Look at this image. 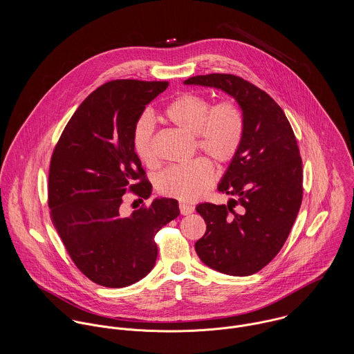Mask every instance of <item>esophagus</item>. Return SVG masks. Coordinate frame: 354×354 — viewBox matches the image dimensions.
I'll use <instances>...</instances> for the list:
<instances>
[{"label": "esophagus", "mask_w": 354, "mask_h": 354, "mask_svg": "<svg viewBox=\"0 0 354 354\" xmlns=\"http://www.w3.org/2000/svg\"><path fill=\"white\" fill-rule=\"evenodd\" d=\"M194 207L192 205H189V204H185V203H181L180 204V212L183 214V215H189V214H192L194 212Z\"/></svg>", "instance_id": "1"}]
</instances>
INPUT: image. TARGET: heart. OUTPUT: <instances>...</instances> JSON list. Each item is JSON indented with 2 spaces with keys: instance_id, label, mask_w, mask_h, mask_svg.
I'll return each mask as SVG.
<instances>
[{
  "instance_id": "obj_1",
  "label": "heart",
  "mask_w": 354,
  "mask_h": 354,
  "mask_svg": "<svg viewBox=\"0 0 354 354\" xmlns=\"http://www.w3.org/2000/svg\"><path fill=\"white\" fill-rule=\"evenodd\" d=\"M166 120L194 136L195 146L215 165L222 166L234 159L240 150L245 120L234 101H223L211 107V102L198 94L177 97L165 109ZM153 122L150 114L139 117L132 132V146L138 158L147 166L155 163L152 146ZM212 184V166L207 159L171 166L158 177V189L181 202H195L205 195Z\"/></svg>"
}]
</instances>
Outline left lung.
Returning <instances> with one entry per match:
<instances>
[{
  "label": "left lung",
  "mask_w": 354,
  "mask_h": 354,
  "mask_svg": "<svg viewBox=\"0 0 354 354\" xmlns=\"http://www.w3.org/2000/svg\"><path fill=\"white\" fill-rule=\"evenodd\" d=\"M184 84L221 90L243 110V145L218 184V191L233 199L227 205L196 207L207 230L195 250L212 270L251 275L281 251L301 205L303 162L296 136L279 104L239 76L201 75Z\"/></svg>",
  "instance_id": "obj_1"
}]
</instances>
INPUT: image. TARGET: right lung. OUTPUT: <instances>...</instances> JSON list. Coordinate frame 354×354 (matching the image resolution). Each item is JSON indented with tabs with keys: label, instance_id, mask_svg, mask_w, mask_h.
Listing matches in <instances>:
<instances>
[{
	"label": "right lung",
	"instance_id": "1",
	"mask_svg": "<svg viewBox=\"0 0 354 354\" xmlns=\"http://www.w3.org/2000/svg\"><path fill=\"white\" fill-rule=\"evenodd\" d=\"M167 82L113 80L91 93L68 121L49 170L53 225L76 267L93 282L125 288L153 267L155 234L180 215L176 199L121 214L122 195L151 196L132 132ZM143 202V201H142Z\"/></svg>",
	"mask_w": 354,
	"mask_h": 354
}]
</instances>
